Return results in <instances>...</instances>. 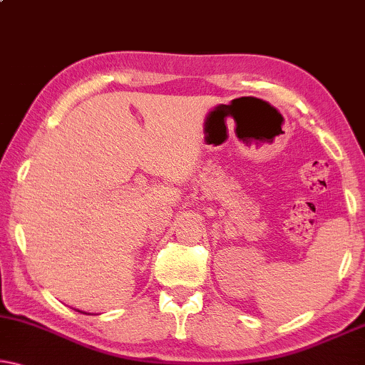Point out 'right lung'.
Here are the masks:
<instances>
[{"instance_id":"add662e5","label":"right lung","mask_w":365,"mask_h":365,"mask_svg":"<svg viewBox=\"0 0 365 365\" xmlns=\"http://www.w3.org/2000/svg\"><path fill=\"white\" fill-rule=\"evenodd\" d=\"M78 312H80V310H78ZM81 313H85V312H81Z\"/></svg>"}]
</instances>
